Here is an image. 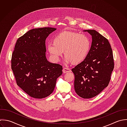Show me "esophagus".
<instances>
[{
  "label": "esophagus",
  "mask_w": 127,
  "mask_h": 127,
  "mask_svg": "<svg viewBox=\"0 0 127 127\" xmlns=\"http://www.w3.org/2000/svg\"><path fill=\"white\" fill-rule=\"evenodd\" d=\"M71 72V70L68 68L65 67V68H64L63 69V72L64 73H66L67 72Z\"/></svg>",
  "instance_id": "esophagus-1"
}]
</instances>
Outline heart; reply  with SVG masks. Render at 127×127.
I'll return each mask as SVG.
<instances>
[{
  "label": "heart",
  "mask_w": 127,
  "mask_h": 127,
  "mask_svg": "<svg viewBox=\"0 0 127 127\" xmlns=\"http://www.w3.org/2000/svg\"><path fill=\"white\" fill-rule=\"evenodd\" d=\"M53 42L47 43V48L56 61H59L64 50L66 62L80 63L87 58L91 48V41L87 36L72 32L59 33L54 37Z\"/></svg>",
  "instance_id": "obj_1"
}]
</instances>
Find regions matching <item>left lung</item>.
<instances>
[{
    "label": "left lung",
    "mask_w": 127,
    "mask_h": 127,
    "mask_svg": "<svg viewBox=\"0 0 127 127\" xmlns=\"http://www.w3.org/2000/svg\"><path fill=\"white\" fill-rule=\"evenodd\" d=\"M84 31L92 36V46L87 58L72 71L75 75L76 94L83 98H91L108 86L114 63L108 39L95 30Z\"/></svg>",
    "instance_id": "left-lung-1"
}]
</instances>
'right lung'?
<instances>
[{
    "instance_id": "right-lung-1",
    "label": "right lung",
    "mask_w": 127,
    "mask_h": 127,
    "mask_svg": "<svg viewBox=\"0 0 127 127\" xmlns=\"http://www.w3.org/2000/svg\"><path fill=\"white\" fill-rule=\"evenodd\" d=\"M56 29L45 27L29 31L17 40L11 69L17 85L31 97L41 99L52 94L62 66L47 61L45 39Z\"/></svg>"
}]
</instances>
